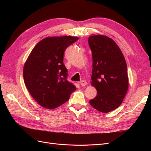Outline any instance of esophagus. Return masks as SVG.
Segmentation results:
<instances>
[{
    "label": "esophagus",
    "mask_w": 151,
    "mask_h": 151,
    "mask_svg": "<svg viewBox=\"0 0 151 151\" xmlns=\"http://www.w3.org/2000/svg\"><path fill=\"white\" fill-rule=\"evenodd\" d=\"M80 84H81V85L82 86H86V84H87V82H86V81H84V80H82V81L80 82Z\"/></svg>",
    "instance_id": "34e87169"
}]
</instances>
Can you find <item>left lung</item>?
I'll return each instance as SVG.
<instances>
[{
	"mask_svg": "<svg viewBox=\"0 0 151 151\" xmlns=\"http://www.w3.org/2000/svg\"><path fill=\"white\" fill-rule=\"evenodd\" d=\"M88 43L93 58L91 84L97 90V96L89 103L98 111L108 113L120 106L127 94V63L120 48L111 38L92 35Z\"/></svg>",
	"mask_w": 151,
	"mask_h": 151,
	"instance_id": "8db88e82",
	"label": "left lung"
}]
</instances>
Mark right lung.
I'll use <instances>...</instances> for the list:
<instances>
[{
  "label": "right lung",
  "mask_w": 151,
  "mask_h": 151,
  "mask_svg": "<svg viewBox=\"0 0 151 151\" xmlns=\"http://www.w3.org/2000/svg\"><path fill=\"white\" fill-rule=\"evenodd\" d=\"M78 39L70 36L47 37L32 50L24 66V81L32 97L42 106L57 108L76 89L67 81L63 60L66 48Z\"/></svg>",
  "instance_id": "right-lung-1"
}]
</instances>
